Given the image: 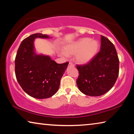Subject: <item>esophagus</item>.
Returning <instances> with one entry per match:
<instances>
[{
    "label": "esophagus",
    "mask_w": 134,
    "mask_h": 134,
    "mask_svg": "<svg viewBox=\"0 0 134 134\" xmlns=\"http://www.w3.org/2000/svg\"><path fill=\"white\" fill-rule=\"evenodd\" d=\"M69 66H72V67H74V65L73 63H71V62H69Z\"/></svg>",
    "instance_id": "obj_1"
}]
</instances>
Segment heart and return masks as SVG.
Returning <instances> with one entry per match:
<instances>
[{
	"mask_svg": "<svg viewBox=\"0 0 134 134\" xmlns=\"http://www.w3.org/2000/svg\"><path fill=\"white\" fill-rule=\"evenodd\" d=\"M99 48V43L89 38H84L76 42L68 44L64 47L65 56L75 55V60L79 64H86L94 57Z\"/></svg>",
	"mask_w": 134,
	"mask_h": 134,
	"instance_id": "1",
	"label": "heart"
}]
</instances>
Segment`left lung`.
Listing matches in <instances>:
<instances>
[{
	"instance_id": "1",
	"label": "left lung",
	"mask_w": 134,
	"mask_h": 134,
	"mask_svg": "<svg viewBox=\"0 0 134 134\" xmlns=\"http://www.w3.org/2000/svg\"><path fill=\"white\" fill-rule=\"evenodd\" d=\"M119 61L114 45L101 35L100 50L87 64L76 65L79 90L86 95L99 96L108 92L119 75Z\"/></svg>"
}]
</instances>
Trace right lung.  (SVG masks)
<instances>
[{
  "label": "right lung",
  "instance_id": "obj_1",
  "mask_svg": "<svg viewBox=\"0 0 134 134\" xmlns=\"http://www.w3.org/2000/svg\"><path fill=\"white\" fill-rule=\"evenodd\" d=\"M37 38L49 37L34 34L22 41L15 57V75L18 83L28 95L46 99L57 92L69 62L57 64L49 56L36 54L34 41Z\"/></svg>",
  "mask_w": 134,
  "mask_h": 134
}]
</instances>
